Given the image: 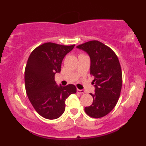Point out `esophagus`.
<instances>
[{
	"mask_svg": "<svg viewBox=\"0 0 146 146\" xmlns=\"http://www.w3.org/2000/svg\"><path fill=\"white\" fill-rule=\"evenodd\" d=\"M77 93H80V94H84V93H85L84 90H80V89H77Z\"/></svg>",
	"mask_w": 146,
	"mask_h": 146,
	"instance_id": "1",
	"label": "esophagus"
}]
</instances>
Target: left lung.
Here are the masks:
<instances>
[{
	"label": "left lung",
	"instance_id": "8db88e82",
	"mask_svg": "<svg viewBox=\"0 0 146 146\" xmlns=\"http://www.w3.org/2000/svg\"><path fill=\"white\" fill-rule=\"evenodd\" d=\"M77 47L88 53L90 58V74L94 77L95 94L93 104L84 110L93 118H101L115 108L121 93L122 73L117 55L109 46L98 40H91Z\"/></svg>",
	"mask_w": 146,
	"mask_h": 146
}]
</instances>
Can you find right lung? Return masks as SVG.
Segmentation results:
<instances>
[{"instance_id": "1", "label": "right lung", "mask_w": 146, "mask_h": 146, "mask_svg": "<svg viewBox=\"0 0 146 146\" xmlns=\"http://www.w3.org/2000/svg\"><path fill=\"white\" fill-rule=\"evenodd\" d=\"M75 44L62 45L46 42L31 52L25 70V89L30 102L40 116L56 119L65 110V101L77 92L73 84L58 86L55 74L61 71L64 56Z\"/></svg>"}]
</instances>
